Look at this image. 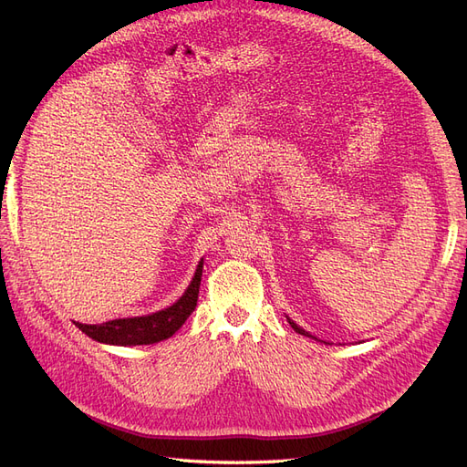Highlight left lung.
I'll list each match as a JSON object with an SVG mask.
<instances>
[{
    "mask_svg": "<svg viewBox=\"0 0 467 467\" xmlns=\"http://www.w3.org/2000/svg\"><path fill=\"white\" fill-rule=\"evenodd\" d=\"M288 323H290V325H292V329H294V331H296V333H300V335H306V337H312V335H309V333H307V331H304V329H300V327H298V325H296V323H294V321H290V319H288Z\"/></svg>",
    "mask_w": 467,
    "mask_h": 467,
    "instance_id": "8db88e82",
    "label": "left lung"
}]
</instances>
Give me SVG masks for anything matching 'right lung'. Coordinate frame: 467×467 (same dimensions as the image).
I'll return each instance as SVG.
<instances>
[{"label": "right lung", "mask_w": 467, "mask_h": 467, "mask_svg": "<svg viewBox=\"0 0 467 467\" xmlns=\"http://www.w3.org/2000/svg\"><path fill=\"white\" fill-rule=\"evenodd\" d=\"M201 276H202V261L196 266L194 278L181 298L161 312H155L151 316L142 317H124V319H112L97 325L76 323V327L81 329L88 337L95 338L99 343L109 345H122V347H134V345H153L160 343L163 338H169L187 317L194 312L196 300H199V288H201Z\"/></svg>", "instance_id": "right-lung-1"}]
</instances>
